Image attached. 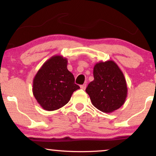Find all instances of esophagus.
Here are the masks:
<instances>
[{
  "label": "esophagus",
  "instance_id": "obj_1",
  "mask_svg": "<svg viewBox=\"0 0 156 156\" xmlns=\"http://www.w3.org/2000/svg\"><path fill=\"white\" fill-rule=\"evenodd\" d=\"M86 87H87V84L86 83H84V84H83V85L80 86V89H83V90L86 89Z\"/></svg>",
  "mask_w": 156,
  "mask_h": 156
}]
</instances>
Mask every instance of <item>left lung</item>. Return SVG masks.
<instances>
[{
	"mask_svg": "<svg viewBox=\"0 0 156 156\" xmlns=\"http://www.w3.org/2000/svg\"><path fill=\"white\" fill-rule=\"evenodd\" d=\"M93 75L94 80L86 89L92 105L104 113L120 108L126 100L128 88L117 64L112 60L98 62L94 65Z\"/></svg>",
	"mask_w": 156,
	"mask_h": 156,
	"instance_id": "obj_1",
	"label": "left lung"
}]
</instances>
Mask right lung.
I'll use <instances>...</instances> for the list:
<instances>
[{
  "label": "right lung",
  "instance_id": "right-lung-1",
  "mask_svg": "<svg viewBox=\"0 0 156 156\" xmlns=\"http://www.w3.org/2000/svg\"><path fill=\"white\" fill-rule=\"evenodd\" d=\"M80 89L67 69V59L55 55L46 61L33 80V94L42 108L54 111L65 105Z\"/></svg>",
  "mask_w": 156,
  "mask_h": 156
}]
</instances>
